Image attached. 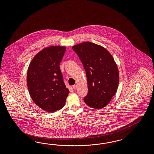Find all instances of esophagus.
<instances>
[{"instance_id":"obj_1","label":"esophagus","mask_w":154,"mask_h":154,"mask_svg":"<svg viewBox=\"0 0 154 154\" xmlns=\"http://www.w3.org/2000/svg\"><path fill=\"white\" fill-rule=\"evenodd\" d=\"M77 88V85H75L74 86H73V89H74V90H76Z\"/></svg>"}]
</instances>
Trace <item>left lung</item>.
<instances>
[{
  "label": "left lung",
  "mask_w": 154,
  "mask_h": 154,
  "mask_svg": "<svg viewBox=\"0 0 154 154\" xmlns=\"http://www.w3.org/2000/svg\"><path fill=\"white\" fill-rule=\"evenodd\" d=\"M81 61L88 81V93L84 98L89 107H106L116 93L119 73L111 54L103 47L85 42L72 47Z\"/></svg>",
  "instance_id": "8db88e82"
}]
</instances>
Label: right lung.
Returning a JSON list of instances; mask_svg holds the SVG:
<instances>
[{"label":"right lung","instance_id":"1","mask_svg":"<svg viewBox=\"0 0 154 154\" xmlns=\"http://www.w3.org/2000/svg\"><path fill=\"white\" fill-rule=\"evenodd\" d=\"M66 47H46L33 57L28 67L27 85L33 102L43 110L54 112L64 106L69 90L59 67Z\"/></svg>","mask_w":154,"mask_h":154}]
</instances>
